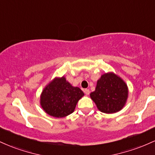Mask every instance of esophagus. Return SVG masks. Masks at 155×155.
I'll use <instances>...</instances> for the list:
<instances>
[{
	"mask_svg": "<svg viewBox=\"0 0 155 155\" xmlns=\"http://www.w3.org/2000/svg\"><path fill=\"white\" fill-rule=\"evenodd\" d=\"M84 93L86 94L87 95H88L89 94H90V90H89V89H85L84 90Z\"/></svg>",
	"mask_w": 155,
	"mask_h": 155,
	"instance_id": "esophagus-1",
	"label": "esophagus"
}]
</instances>
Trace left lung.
I'll return each instance as SVG.
<instances>
[{
    "label": "left lung",
    "instance_id": "1",
    "mask_svg": "<svg viewBox=\"0 0 155 155\" xmlns=\"http://www.w3.org/2000/svg\"><path fill=\"white\" fill-rule=\"evenodd\" d=\"M128 96L127 84L114 73H107L97 80L95 90L90 93L98 110L106 114L120 111L126 104Z\"/></svg>",
    "mask_w": 155,
    "mask_h": 155
}]
</instances>
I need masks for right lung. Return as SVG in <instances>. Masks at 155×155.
<instances>
[{
    "mask_svg": "<svg viewBox=\"0 0 155 155\" xmlns=\"http://www.w3.org/2000/svg\"><path fill=\"white\" fill-rule=\"evenodd\" d=\"M84 95L81 89L73 87L64 76L54 78L42 91L40 104L48 114L61 118L74 111L76 104Z\"/></svg>",
    "mask_w": 155,
    "mask_h": 155,
    "instance_id": "1",
    "label": "right lung"
}]
</instances>
